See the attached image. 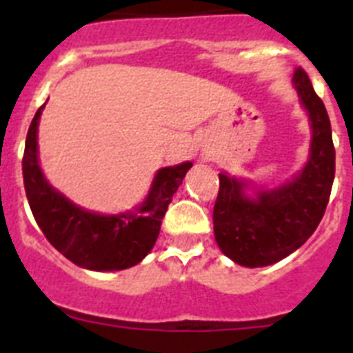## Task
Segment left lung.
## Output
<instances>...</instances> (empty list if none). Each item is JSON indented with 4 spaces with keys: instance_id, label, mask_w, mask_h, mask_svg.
<instances>
[{
    "instance_id": "obj_1",
    "label": "left lung",
    "mask_w": 353,
    "mask_h": 353,
    "mask_svg": "<svg viewBox=\"0 0 353 353\" xmlns=\"http://www.w3.org/2000/svg\"><path fill=\"white\" fill-rule=\"evenodd\" d=\"M302 105L310 114V161L292 182L270 191L245 194L248 182L219 173L214 205V233L228 258L244 267H267L297 251L325 214L334 182L336 152L330 120L304 68L293 74Z\"/></svg>"
}]
</instances>
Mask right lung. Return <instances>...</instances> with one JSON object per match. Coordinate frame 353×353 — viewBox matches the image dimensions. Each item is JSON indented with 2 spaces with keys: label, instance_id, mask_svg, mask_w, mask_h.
<instances>
[{
  "label": "right lung",
  "instance_id": "add662e5",
  "mask_svg": "<svg viewBox=\"0 0 353 353\" xmlns=\"http://www.w3.org/2000/svg\"><path fill=\"white\" fill-rule=\"evenodd\" d=\"M42 109L31 120L23 157L24 189L37 224L52 248L84 269L108 272L138 265L154 248L168 205L192 162L159 170L136 212L101 215L83 210L52 189L40 170L37 129Z\"/></svg>",
  "mask_w": 353,
  "mask_h": 353
}]
</instances>
